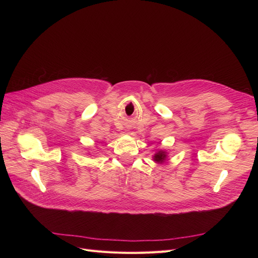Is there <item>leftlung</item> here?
I'll use <instances>...</instances> for the list:
<instances>
[{"label":"left lung","mask_w":258,"mask_h":258,"mask_svg":"<svg viewBox=\"0 0 258 258\" xmlns=\"http://www.w3.org/2000/svg\"><path fill=\"white\" fill-rule=\"evenodd\" d=\"M166 153L165 152H158L157 154H156L155 156H154V160L155 161H157V162H162L163 160L166 159Z\"/></svg>","instance_id":"8db88e82"}]
</instances>
